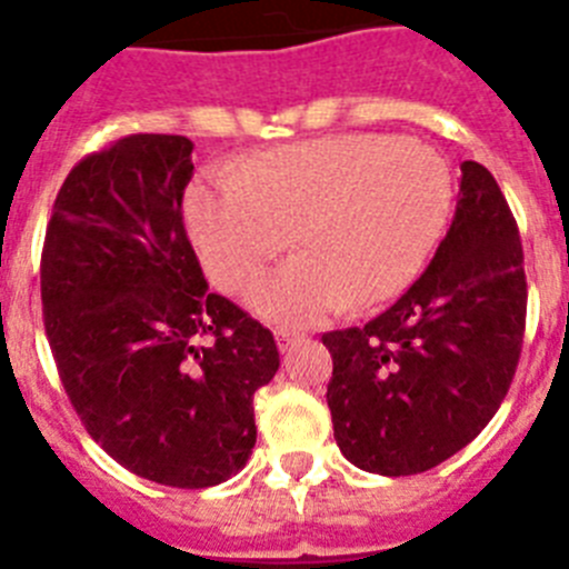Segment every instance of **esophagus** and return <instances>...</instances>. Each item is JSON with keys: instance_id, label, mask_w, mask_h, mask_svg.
I'll use <instances>...</instances> for the list:
<instances>
[{"instance_id": "1", "label": "esophagus", "mask_w": 569, "mask_h": 569, "mask_svg": "<svg viewBox=\"0 0 569 569\" xmlns=\"http://www.w3.org/2000/svg\"><path fill=\"white\" fill-rule=\"evenodd\" d=\"M296 341H299V333H293V330H276V345H279V350H288Z\"/></svg>"}]
</instances>
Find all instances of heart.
Masks as SVG:
<instances>
[{"mask_svg":"<svg viewBox=\"0 0 569 569\" xmlns=\"http://www.w3.org/2000/svg\"><path fill=\"white\" fill-rule=\"evenodd\" d=\"M450 208L445 156L385 133L281 144L228 164L184 199L204 270L224 293L248 290L293 239L299 256L250 293V308L284 328L401 293L433 253Z\"/></svg>","mask_w":569,"mask_h":569,"instance_id":"1","label":"heart"}]
</instances>
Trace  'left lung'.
<instances>
[{
    "mask_svg": "<svg viewBox=\"0 0 569 569\" xmlns=\"http://www.w3.org/2000/svg\"><path fill=\"white\" fill-rule=\"evenodd\" d=\"M525 321L519 224L490 170L465 162L453 222L425 273L365 328L321 336L345 459L416 476L459 453L510 390Z\"/></svg>",
    "mask_w": 569,
    "mask_h": 569,
    "instance_id": "left-lung-1",
    "label": "left lung"
}]
</instances>
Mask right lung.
I'll use <instances>...</instances> for the list:
<instances>
[{"instance_id": "right-lung-1", "label": "right lung", "mask_w": 569, "mask_h": 569, "mask_svg": "<svg viewBox=\"0 0 569 569\" xmlns=\"http://www.w3.org/2000/svg\"><path fill=\"white\" fill-rule=\"evenodd\" d=\"M193 142L130 133L73 164L42 248V319L84 430L124 470L202 490L248 465L273 333L210 293L184 230Z\"/></svg>"}]
</instances>
